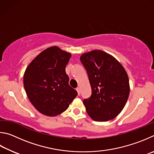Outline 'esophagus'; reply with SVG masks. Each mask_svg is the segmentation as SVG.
<instances>
[{
  "instance_id": "esophagus-1",
  "label": "esophagus",
  "mask_w": 154,
  "mask_h": 154,
  "mask_svg": "<svg viewBox=\"0 0 154 154\" xmlns=\"http://www.w3.org/2000/svg\"><path fill=\"white\" fill-rule=\"evenodd\" d=\"M76 91L78 92V94H79V95H80V87H77Z\"/></svg>"
}]
</instances>
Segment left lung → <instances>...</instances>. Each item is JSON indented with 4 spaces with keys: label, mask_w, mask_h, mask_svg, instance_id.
<instances>
[{
    "label": "left lung",
    "mask_w": 154,
    "mask_h": 154,
    "mask_svg": "<svg viewBox=\"0 0 154 154\" xmlns=\"http://www.w3.org/2000/svg\"><path fill=\"white\" fill-rule=\"evenodd\" d=\"M80 59L92 89L91 96L83 101L87 114L97 122L114 119L122 112L130 93L126 70L116 59L101 50L82 54Z\"/></svg>",
    "instance_id": "obj_1"
}]
</instances>
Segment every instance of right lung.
Returning a JSON list of instances; mask_svg holds the SVG:
<instances>
[{"mask_svg": "<svg viewBox=\"0 0 154 154\" xmlns=\"http://www.w3.org/2000/svg\"><path fill=\"white\" fill-rule=\"evenodd\" d=\"M71 56L54 46L42 51L27 67L24 88L32 104L41 114L47 116L61 114L77 96L66 73Z\"/></svg>", "mask_w": 154, "mask_h": 154, "instance_id": "1", "label": "right lung"}]
</instances>
